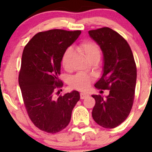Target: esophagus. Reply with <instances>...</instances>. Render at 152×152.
I'll use <instances>...</instances> for the list:
<instances>
[{
  "instance_id": "34e87169",
  "label": "esophagus",
  "mask_w": 152,
  "mask_h": 152,
  "mask_svg": "<svg viewBox=\"0 0 152 152\" xmlns=\"http://www.w3.org/2000/svg\"><path fill=\"white\" fill-rule=\"evenodd\" d=\"M87 96H88V94H87V93H80L81 99H85V98L87 97Z\"/></svg>"
}]
</instances>
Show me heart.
<instances>
[{"label": "heart", "mask_w": 152, "mask_h": 152, "mask_svg": "<svg viewBox=\"0 0 152 152\" xmlns=\"http://www.w3.org/2000/svg\"><path fill=\"white\" fill-rule=\"evenodd\" d=\"M78 51L84 54V56L92 61L93 59H100L101 51L99 46L96 43L90 41H86L77 46ZM74 56V51L71 48L65 50L62 57V66L65 70H70L72 66V60ZM91 82V79L83 73H78L71 77L70 80V85L73 88L79 90H85L89 87Z\"/></svg>", "instance_id": "1"}]
</instances>
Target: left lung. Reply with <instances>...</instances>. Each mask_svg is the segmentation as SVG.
I'll use <instances>...</instances> for the list:
<instances>
[{
    "label": "left lung",
    "mask_w": 152,
    "mask_h": 152,
    "mask_svg": "<svg viewBox=\"0 0 152 152\" xmlns=\"http://www.w3.org/2000/svg\"><path fill=\"white\" fill-rule=\"evenodd\" d=\"M103 53V74L96 88L110 90L107 96L92 95L96 100L92 116L101 126L113 129L129 115L134 102L137 69L128 42L108 27L88 31Z\"/></svg>",
    "instance_id": "8db88e82"
}]
</instances>
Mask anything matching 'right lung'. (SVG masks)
<instances>
[{
	"label": "right lung",
	"instance_id": "add662e5",
	"mask_svg": "<svg viewBox=\"0 0 152 152\" xmlns=\"http://www.w3.org/2000/svg\"><path fill=\"white\" fill-rule=\"evenodd\" d=\"M80 34L62 29L39 32L24 48L19 74L24 104L33 124L46 132L65 129L80 99L76 90L54 97L55 89L62 86L59 79L62 55Z\"/></svg>",
	"mask_w": 152,
	"mask_h": 152
}]
</instances>
